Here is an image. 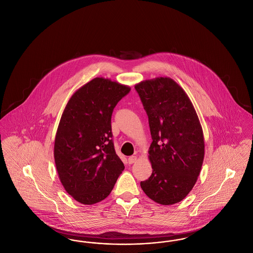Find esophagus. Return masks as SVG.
<instances>
[{
	"instance_id": "34e87169",
	"label": "esophagus",
	"mask_w": 253,
	"mask_h": 253,
	"mask_svg": "<svg viewBox=\"0 0 253 253\" xmlns=\"http://www.w3.org/2000/svg\"><path fill=\"white\" fill-rule=\"evenodd\" d=\"M136 159H137V157H136V156H134V155L130 156V157L128 158V163H129V164H132V163H134L136 161Z\"/></svg>"
}]
</instances>
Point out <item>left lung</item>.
Masks as SVG:
<instances>
[{"label":"left lung","mask_w":253,"mask_h":253,"mask_svg":"<svg viewBox=\"0 0 253 253\" xmlns=\"http://www.w3.org/2000/svg\"><path fill=\"white\" fill-rule=\"evenodd\" d=\"M149 118L151 177L140 182L145 194L159 204L172 205L192 190L202 169L204 137L198 115L185 91L169 77L134 86Z\"/></svg>","instance_id":"obj_1"}]
</instances>
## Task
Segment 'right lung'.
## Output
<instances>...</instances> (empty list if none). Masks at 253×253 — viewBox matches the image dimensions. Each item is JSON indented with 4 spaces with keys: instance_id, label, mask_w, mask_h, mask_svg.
<instances>
[{
    "instance_id": "add662e5",
    "label": "right lung",
    "mask_w": 253,
    "mask_h": 253,
    "mask_svg": "<svg viewBox=\"0 0 253 253\" xmlns=\"http://www.w3.org/2000/svg\"><path fill=\"white\" fill-rule=\"evenodd\" d=\"M130 86L97 77L75 91L61 117L54 162L65 190L82 204L103 201L124 165L112 139L111 117Z\"/></svg>"
}]
</instances>
